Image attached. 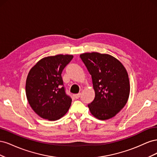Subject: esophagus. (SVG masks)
Wrapping results in <instances>:
<instances>
[{
  "label": "esophagus",
  "instance_id": "34e87169",
  "mask_svg": "<svg viewBox=\"0 0 157 157\" xmlns=\"http://www.w3.org/2000/svg\"><path fill=\"white\" fill-rule=\"evenodd\" d=\"M80 95H81V94L79 93V94H74L73 95V97L75 98V99H78L80 97Z\"/></svg>",
  "mask_w": 157,
  "mask_h": 157
}]
</instances>
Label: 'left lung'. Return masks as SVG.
<instances>
[{
	"mask_svg": "<svg viewBox=\"0 0 157 157\" xmlns=\"http://www.w3.org/2000/svg\"><path fill=\"white\" fill-rule=\"evenodd\" d=\"M80 57L92 78L95 98L88 105L90 113L99 120L114 117L129 98L130 85L126 68L107 54L86 52Z\"/></svg>",
	"mask_w": 157,
	"mask_h": 157,
	"instance_id": "8db88e82",
	"label": "left lung"
}]
</instances>
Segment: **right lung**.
Here are the masks:
<instances>
[{"label":"right lung","mask_w":157,"mask_h":157,"mask_svg":"<svg viewBox=\"0 0 157 157\" xmlns=\"http://www.w3.org/2000/svg\"><path fill=\"white\" fill-rule=\"evenodd\" d=\"M73 58L69 54L45 57L28 73L27 99L33 110L41 118L57 121L68 111L72 99L65 92L61 73Z\"/></svg>","instance_id":"obj_1"}]
</instances>
